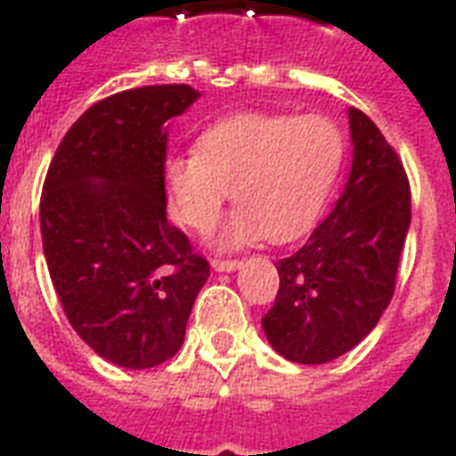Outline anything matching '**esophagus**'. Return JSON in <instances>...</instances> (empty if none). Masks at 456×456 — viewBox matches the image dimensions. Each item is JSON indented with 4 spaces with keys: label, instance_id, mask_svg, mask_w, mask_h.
Returning a JSON list of instances; mask_svg holds the SVG:
<instances>
[{
    "label": "esophagus",
    "instance_id": "esophagus-1",
    "mask_svg": "<svg viewBox=\"0 0 456 456\" xmlns=\"http://www.w3.org/2000/svg\"><path fill=\"white\" fill-rule=\"evenodd\" d=\"M241 267L239 260H213V270L215 272H234Z\"/></svg>",
    "mask_w": 456,
    "mask_h": 456
}]
</instances>
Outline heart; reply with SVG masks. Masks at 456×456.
I'll use <instances>...</instances> for the list:
<instances>
[{"instance_id": "heart-1", "label": "heart", "mask_w": 456, "mask_h": 456, "mask_svg": "<svg viewBox=\"0 0 456 456\" xmlns=\"http://www.w3.org/2000/svg\"><path fill=\"white\" fill-rule=\"evenodd\" d=\"M343 153V134L324 116L236 113L200 132L196 151L165 160V196L184 227L206 234L232 191L239 208L222 229V246L263 236L286 243L319 220Z\"/></svg>"}]
</instances>
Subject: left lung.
Wrapping results in <instances>:
<instances>
[{
	"label": "left lung",
	"instance_id": "1",
	"mask_svg": "<svg viewBox=\"0 0 456 456\" xmlns=\"http://www.w3.org/2000/svg\"><path fill=\"white\" fill-rule=\"evenodd\" d=\"M347 118L346 189L303 248L277 263L279 293L263 317L270 346L298 364L336 360L379 324L411 220L403 160L362 110Z\"/></svg>",
	"mask_w": 456,
	"mask_h": 456
}]
</instances>
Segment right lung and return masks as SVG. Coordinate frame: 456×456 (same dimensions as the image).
Segmentation results:
<instances>
[{
    "mask_svg": "<svg viewBox=\"0 0 456 456\" xmlns=\"http://www.w3.org/2000/svg\"><path fill=\"white\" fill-rule=\"evenodd\" d=\"M199 92L153 85L82 113L46 172L39 227L68 322L99 357L151 369L184 343L210 265L167 222L165 123Z\"/></svg>",
    "mask_w": 456,
    "mask_h": 456,
    "instance_id": "1",
    "label": "right lung"
}]
</instances>
